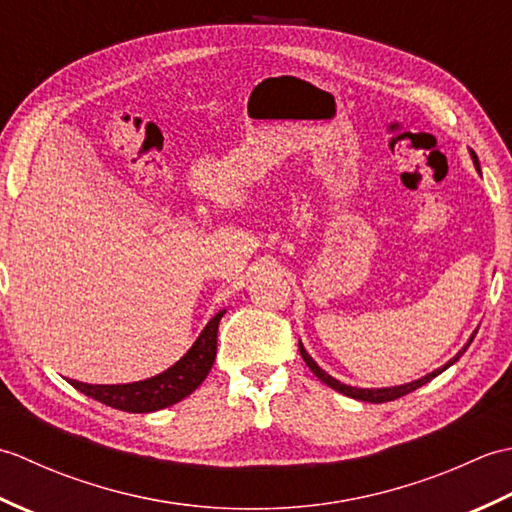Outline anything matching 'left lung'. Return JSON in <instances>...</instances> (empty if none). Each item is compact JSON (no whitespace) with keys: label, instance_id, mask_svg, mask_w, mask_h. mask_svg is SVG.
<instances>
[{"label":"left lung","instance_id":"obj_1","mask_svg":"<svg viewBox=\"0 0 512 512\" xmlns=\"http://www.w3.org/2000/svg\"><path fill=\"white\" fill-rule=\"evenodd\" d=\"M471 158H473V162H475V167H477V171H480V160H477V156H475V151H471ZM475 334L477 332H473V336L469 339V343H466L464 347H462V352H458L455 354L451 361L447 363V365H442L440 369H436V372H431V374H427V376H422V378H418V380H413V383H407V385H398V387H383V389H358V387H350V385H343L341 380H336V378H332L328 372H323V369L312 361V356L306 352V347L301 345V341H299V352H301V356H303V361H306V365L312 369V374L317 376L321 383H325L328 387H332V389H336V391H341L343 396H350V398H356V400H363V402H389V400H396V398H400V396H407V394H411V391H416L418 387H422V385H427L431 378H436L438 374H442L444 369L447 367H451L455 361H458V358L466 352V347L471 345V341L475 339Z\"/></svg>","mask_w":512,"mask_h":512}]
</instances>
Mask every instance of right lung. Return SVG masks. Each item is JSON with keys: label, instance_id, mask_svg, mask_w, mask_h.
<instances>
[{"label": "right lung", "instance_id": "1", "mask_svg": "<svg viewBox=\"0 0 512 512\" xmlns=\"http://www.w3.org/2000/svg\"><path fill=\"white\" fill-rule=\"evenodd\" d=\"M224 312L226 310H220L206 323L191 350L167 372L127 385H88L79 383V380H70V385L107 407L127 413H149L176 405L182 398L193 394L202 385V380L209 376L217 350V325H220Z\"/></svg>", "mask_w": 512, "mask_h": 512}]
</instances>
